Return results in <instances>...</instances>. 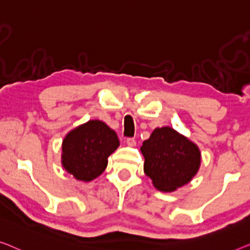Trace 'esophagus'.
Listing matches in <instances>:
<instances>
[{"instance_id": "1", "label": "esophagus", "mask_w": 250, "mask_h": 250, "mask_svg": "<svg viewBox=\"0 0 250 250\" xmlns=\"http://www.w3.org/2000/svg\"><path fill=\"white\" fill-rule=\"evenodd\" d=\"M126 145H129V146H136V139L135 138H126Z\"/></svg>"}]
</instances>
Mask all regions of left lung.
I'll use <instances>...</instances> for the list:
<instances>
[{
	"label": "left lung",
	"mask_w": 250,
	"mask_h": 250,
	"mask_svg": "<svg viewBox=\"0 0 250 250\" xmlns=\"http://www.w3.org/2000/svg\"><path fill=\"white\" fill-rule=\"evenodd\" d=\"M144 172L159 191L172 192L197 173L201 155L196 145L169 126L154 130L140 148Z\"/></svg>",
	"instance_id": "left-lung-1"
}]
</instances>
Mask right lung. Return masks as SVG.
Listing matches in <instances>:
<instances>
[{"instance_id": "add662e5", "label": "right lung", "mask_w": 250, "mask_h": 250, "mask_svg": "<svg viewBox=\"0 0 250 250\" xmlns=\"http://www.w3.org/2000/svg\"><path fill=\"white\" fill-rule=\"evenodd\" d=\"M119 146L112 129L99 120L88 121L74 129L62 141V165L80 181H92L101 175L107 157Z\"/></svg>"}]
</instances>
